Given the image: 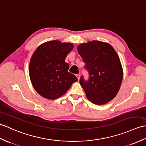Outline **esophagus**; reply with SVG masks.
Here are the masks:
<instances>
[{
  "label": "esophagus",
  "mask_w": 146,
  "mask_h": 146,
  "mask_svg": "<svg viewBox=\"0 0 146 146\" xmlns=\"http://www.w3.org/2000/svg\"><path fill=\"white\" fill-rule=\"evenodd\" d=\"M76 77H77V79H78V80H79V79H80V75H79V74H77Z\"/></svg>",
  "instance_id": "1"
}]
</instances>
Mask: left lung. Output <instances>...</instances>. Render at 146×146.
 <instances>
[{"instance_id": "8db88e82", "label": "left lung", "mask_w": 146, "mask_h": 146, "mask_svg": "<svg viewBox=\"0 0 146 146\" xmlns=\"http://www.w3.org/2000/svg\"><path fill=\"white\" fill-rule=\"evenodd\" d=\"M77 50L89 73L88 80L82 75L79 80L87 99L97 105L105 104L115 98L122 83L117 54L110 44L96 40L80 44Z\"/></svg>"}]
</instances>
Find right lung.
<instances>
[{"mask_svg":"<svg viewBox=\"0 0 146 146\" xmlns=\"http://www.w3.org/2000/svg\"><path fill=\"white\" fill-rule=\"evenodd\" d=\"M73 47L71 43L52 40L40 45L32 55L29 64L31 80L35 90L44 98H60L77 80L68 72L69 66L65 62Z\"/></svg>","mask_w":146,"mask_h":146,"instance_id":"add662e5","label":"right lung"}]
</instances>
